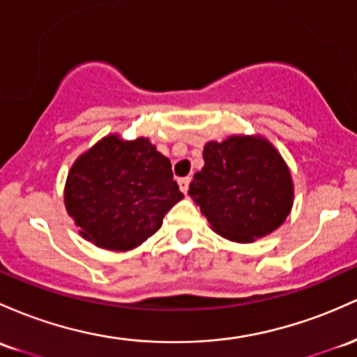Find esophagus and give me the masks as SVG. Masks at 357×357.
<instances>
[{"instance_id": "34e87169", "label": "esophagus", "mask_w": 357, "mask_h": 357, "mask_svg": "<svg viewBox=\"0 0 357 357\" xmlns=\"http://www.w3.org/2000/svg\"><path fill=\"white\" fill-rule=\"evenodd\" d=\"M190 181H191V178H190V176H186V178H181V179H179V188H181V191H183V193H188V190H190Z\"/></svg>"}]
</instances>
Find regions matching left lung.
<instances>
[{
  "label": "left lung",
  "instance_id": "left-lung-1",
  "mask_svg": "<svg viewBox=\"0 0 357 357\" xmlns=\"http://www.w3.org/2000/svg\"><path fill=\"white\" fill-rule=\"evenodd\" d=\"M203 159L190 197L215 232L234 242H252L287 220L291 176L271 144L261 137H230L206 144Z\"/></svg>",
  "mask_w": 357,
  "mask_h": 357
}]
</instances>
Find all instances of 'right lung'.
<instances>
[{
  "mask_svg": "<svg viewBox=\"0 0 357 357\" xmlns=\"http://www.w3.org/2000/svg\"><path fill=\"white\" fill-rule=\"evenodd\" d=\"M183 193L147 139L105 137L70 167L64 202L86 241L128 250L154 236Z\"/></svg>",
  "mask_w": 357,
  "mask_h": 357,
  "instance_id": "right-lung-1",
  "label": "right lung"
}]
</instances>
